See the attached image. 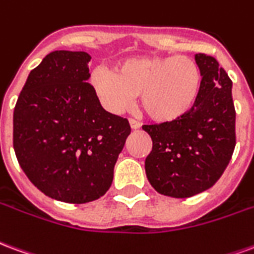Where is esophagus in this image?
I'll use <instances>...</instances> for the list:
<instances>
[{"label":"esophagus","mask_w":254,"mask_h":254,"mask_svg":"<svg viewBox=\"0 0 254 254\" xmlns=\"http://www.w3.org/2000/svg\"><path fill=\"white\" fill-rule=\"evenodd\" d=\"M128 123H129V127H131V128H132V129L140 128V123H138L136 120L129 119V120H128Z\"/></svg>","instance_id":"obj_1"}]
</instances>
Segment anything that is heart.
Masks as SVG:
<instances>
[{"mask_svg": "<svg viewBox=\"0 0 254 254\" xmlns=\"http://www.w3.org/2000/svg\"><path fill=\"white\" fill-rule=\"evenodd\" d=\"M200 79L197 64L186 55L134 57L118 64L115 73H92L94 90L109 108L120 111L140 96L143 112L158 123L175 122L192 108Z\"/></svg>", "mask_w": 254, "mask_h": 254, "instance_id": "heart-1", "label": "heart"}]
</instances>
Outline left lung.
<instances>
[{"label":"left lung","mask_w":254,"mask_h":254,"mask_svg":"<svg viewBox=\"0 0 254 254\" xmlns=\"http://www.w3.org/2000/svg\"><path fill=\"white\" fill-rule=\"evenodd\" d=\"M201 82L193 107L180 119L143 126L153 140L147 180L158 193L190 197L221 177L236 147L233 82L215 58L196 54Z\"/></svg>","instance_id":"left-lung-1"}]
</instances>
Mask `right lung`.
Here are the masks:
<instances>
[{
	"label": "right lung",
	"mask_w": 254,
	"mask_h": 254,
	"mask_svg": "<svg viewBox=\"0 0 254 254\" xmlns=\"http://www.w3.org/2000/svg\"><path fill=\"white\" fill-rule=\"evenodd\" d=\"M90 59L85 51L46 55L13 112V147L24 173L44 195L73 204L105 195L131 132L88 84Z\"/></svg>",
	"instance_id": "obj_1"
}]
</instances>
